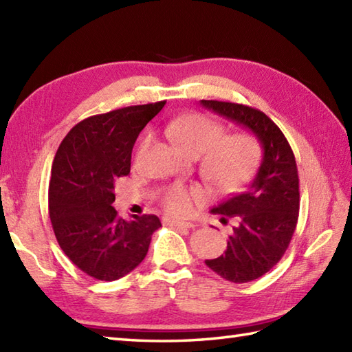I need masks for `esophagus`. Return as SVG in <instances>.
I'll list each match as a JSON object with an SVG mask.
<instances>
[{
  "label": "esophagus",
  "mask_w": 352,
  "mask_h": 352,
  "mask_svg": "<svg viewBox=\"0 0 352 352\" xmlns=\"http://www.w3.org/2000/svg\"><path fill=\"white\" fill-rule=\"evenodd\" d=\"M163 223L172 227H182V228H193L195 223L193 222H182V221H175V219H169V218H163Z\"/></svg>",
  "instance_id": "1"
}]
</instances>
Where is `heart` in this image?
<instances>
[{
  "label": "heart",
  "mask_w": 352,
  "mask_h": 352,
  "mask_svg": "<svg viewBox=\"0 0 352 352\" xmlns=\"http://www.w3.org/2000/svg\"><path fill=\"white\" fill-rule=\"evenodd\" d=\"M164 133L188 154H205L201 172L221 192L236 190L252 175L260 160V145L254 134L234 131L223 136V125L201 113L170 119ZM203 198V190L174 184L163 192L162 206L174 216H188Z\"/></svg>",
  "instance_id": "heart-1"
}]
</instances>
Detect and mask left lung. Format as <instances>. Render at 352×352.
<instances>
[{"instance_id": "1", "label": "left lung", "mask_w": 352, "mask_h": 352, "mask_svg": "<svg viewBox=\"0 0 352 352\" xmlns=\"http://www.w3.org/2000/svg\"><path fill=\"white\" fill-rule=\"evenodd\" d=\"M208 110L252 131L263 148L254 180L212 213L233 221L222 256L206 260L213 272L231 283L257 280L278 263L295 233L300 212V178L295 155L283 131L263 111L236 102L201 100Z\"/></svg>"}]
</instances>
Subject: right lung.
Wrapping results in <instances>:
<instances>
[{
  "label": "right lung",
  "instance_id": "right-lung-1",
  "mask_svg": "<svg viewBox=\"0 0 352 352\" xmlns=\"http://www.w3.org/2000/svg\"><path fill=\"white\" fill-rule=\"evenodd\" d=\"M166 101L130 106L78 122L58 146L51 168L48 210L62 251L92 278L113 281L145 258L155 214L119 218L115 182L130 174L139 133Z\"/></svg>",
  "mask_w": 352,
  "mask_h": 352
}]
</instances>
